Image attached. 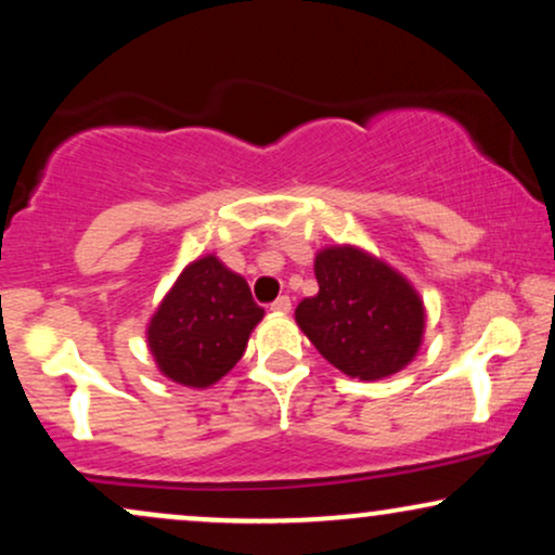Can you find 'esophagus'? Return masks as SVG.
Wrapping results in <instances>:
<instances>
[{"label": "esophagus", "mask_w": 555, "mask_h": 555, "mask_svg": "<svg viewBox=\"0 0 555 555\" xmlns=\"http://www.w3.org/2000/svg\"><path fill=\"white\" fill-rule=\"evenodd\" d=\"M271 310H273V313H289V310H292V299L289 297H286V295H282V297H276V299H273V302H271Z\"/></svg>", "instance_id": "34e87169"}]
</instances>
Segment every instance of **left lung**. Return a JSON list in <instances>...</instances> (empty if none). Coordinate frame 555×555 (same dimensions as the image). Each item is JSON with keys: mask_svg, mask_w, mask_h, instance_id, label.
Returning a JSON list of instances; mask_svg holds the SVG:
<instances>
[{"mask_svg": "<svg viewBox=\"0 0 555 555\" xmlns=\"http://www.w3.org/2000/svg\"><path fill=\"white\" fill-rule=\"evenodd\" d=\"M318 295L297 305L295 321L341 373L378 380L415 360L425 305L397 269L354 245L315 256Z\"/></svg>", "mask_w": 555, "mask_h": 555, "instance_id": "left-lung-1", "label": "left lung"}]
</instances>
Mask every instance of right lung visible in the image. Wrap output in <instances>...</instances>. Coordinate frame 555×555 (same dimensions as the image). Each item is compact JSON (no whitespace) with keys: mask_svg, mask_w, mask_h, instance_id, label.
<instances>
[{"mask_svg":"<svg viewBox=\"0 0 555 555\" xmlns=\"http://www.w3.org/2000/svg\"><path fill=\"white\" fill-rule=\"evenodd\" d=\"M263 308L240 273L216 256L184 266L151 318L149 349L158 371L190 388H208L237 365Z\"/></svg>","mask_w":555,"mask_h":555,"instance_id":"1","label":"right lung"}]
</instances>
